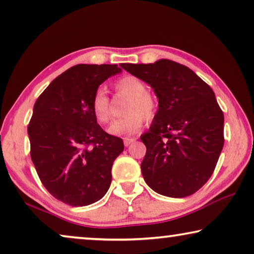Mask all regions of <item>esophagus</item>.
Returning <instances> with one entry per match:
<instances>
[{
  "label": "esophagus",
  "instance_id": "esophagus-1",
  "mask_svg": "<svg viewBox=\"0 0 254 254\" xmlns=\"http://www.w3.org/2000/svg\"><path fill=\"white\" fill-rule=\"evenodd\" d=\"M134 140H135V138H134V137H127V138H124V139H123L124 145H126V146L131 145L132 142H133Z\"/></svg>",
  "mask_w": 254,
  "mask_h": 254
}]
</instances>
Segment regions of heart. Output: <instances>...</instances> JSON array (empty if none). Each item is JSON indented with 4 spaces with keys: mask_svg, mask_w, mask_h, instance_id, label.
<instances>
[{
    "mask_svg": "<svg viewBox=\"0 0 254 254\" xmlns=\"http://www.w3.org/2000/svg\"><path fill=\"white\" fill-rule=\"evenodd\" d=\"M121 94L128 96L124 107L127 114L122 119L115 120L108 127V132L113 135H128L141 127L144 117L152 120L156 112L154 96L146 92V85L139 78L127 74L120 78L115 84ZM92 112L99 123H107L110 119L109 99L103 88H98L92 99Z\"/></svg>",
    "mask_w": 254,
    "mask_h": 254,
    "instance_id": "b5f03b06",
    "label": "heart"
}]
</instances>
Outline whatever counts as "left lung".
<instances>
[{"label":"left lung","instance_id":"left-lung-1","mask_svg":"<svg viewBox=\"0 0 254 254\" xmlns=\"http://www.w3.org/2000/svg\"><path fill=\"white\" fill-rule=\"evenodd\" d=\"M121 66L153 88L159 100L141 173L156 193L183 198L209 177L223 148L224 116L212 88L188 66L170 60Z\"/></svg>","mask_w":254,"mask_h":254}]
</instances>
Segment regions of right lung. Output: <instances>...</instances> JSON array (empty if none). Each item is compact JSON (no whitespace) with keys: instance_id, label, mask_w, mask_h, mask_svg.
Segmentation results:
<instances>
[{"instance_id":"1","label":"right lung","mask_w":254,"mask_h":254,"mask_svg":"<svg viewBox=\"0 0 254 254\" xmlns=\"http://www.w3.org/2000/svg\"><path fill=\"white\" fill-rule=\"evenodd\" d=\"M116 64H78L60 74L33 107L27 132L31 159L49 193L70 206H87L107 193L123 140L96 123L92 99Z\"/></svg>"}]
</instances>
